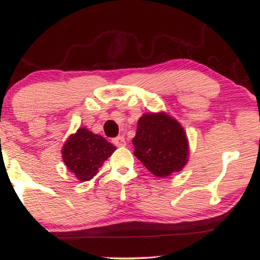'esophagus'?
<instances>
[{
	"mask_svg": "<svg viewBox=\"0 0 260 260\" xmlns=\"http://www.w3.org/2000/svg\"><path fill=\"white\" fill-rule=\"evenodd\" d=\"M112 142L115 143V145H117V147H125V145H126L125 138H124L123 136H118V137L113 138Z\"/></svg>",
	"mask_w": 260,
	"mask_h": 260,
	"instance_id": "1",
	"label": "esophagus"
}]
</instances>
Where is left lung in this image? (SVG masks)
<instances>
[{"instance_id": "8db88e82", "label": "left lung", "mask_w": 260, "mask_h": 260, "mask_svg": "<svg viewBox=\"0 0 260 260\" xmlns=\"http://www.w3.org/2000/svg\"><path fill=\"white\" fill-rule=\"evenodd\" d=\"M133 143L135 156L156 176L166 177L180 172L187 163L186 133L166 113L141 117Z\"/></svg>"}]
</instances>
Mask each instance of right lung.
<instances>
[{"mask_svg":"<svg viewBox=\"0 0 260 260\" xmlns=\"http://www.w3.org/2000/svg\"><path fill=\"white\" fill-rule=\"evenodd\" d=\"M116 150L104 137L81 127L70 136L62 148V159L78 180L88 181L98 173L105 159Z\"/></svg>","mask_w":260,"mask_h":260,"instance_id":"obj_1","label":"right lung"}]
</instances>
